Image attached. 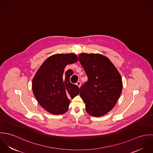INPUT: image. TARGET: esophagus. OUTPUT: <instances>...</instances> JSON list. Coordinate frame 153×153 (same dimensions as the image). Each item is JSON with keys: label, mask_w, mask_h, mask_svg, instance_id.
Wrapping results in <instances>:
<instances>
[{"label": "esophagus", "mask_w": 153, "mask_h": 153, "mask_svg": "<svg viewBox=\"0 0 153 153\" xmlns=\"http://www.w3.org/2000/svg\"><path fill=\"white\" fill-rule=\"evenodd\" d=\"M81 82L79 81H78L76 83V85H78L79 87H81Z\"/></svg>", "instance_id": "obj_1"}]
</instances>
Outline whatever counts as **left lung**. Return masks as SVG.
I'll list each match as a JSON object with an SVG mask.
<instances>
[{
	"label": "left lung",
	"instance_id": "obj_1",
	"mask_svg": "<svg viewBox=\"0 0 153 153\" xmlns=\"http://www.w3.org/2000/svg\"><path fill=\"white\" fill-rule=\"evenodd\" d=\"M88 81L80 88V97L88 113L94 117L102 116L114 108L123 89L121 76L106 56L99 53L79 55Z\"/></svg>",
	"mask_w": 153,
	"mask_h": 153
}]
</instances>
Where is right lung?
Instances as JSON below:
<instances>
[{"label":"right lung","mask_w":153,"mask_h":153,"mask_svg":"<svg viewBox=\"0 0 153 153\" xmlns=\"http://www.w3.org/2000/svg\"><path fill=\"white\" fill-rule=\"evenodd\" d=\"M74 53L55 54L45 61L32 81V91L40 105L52 114H63L68 111L69 98L79 93V87L70 82L71 69L64 73L66 66L77 62Z\"/></svg>","instance_id":"right-lung-1"}]
</instances>
